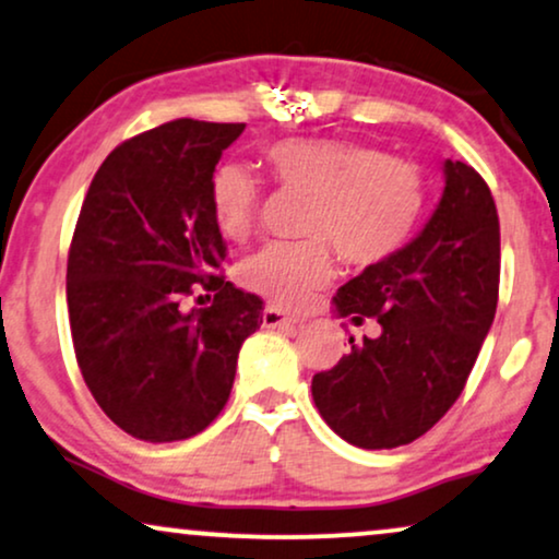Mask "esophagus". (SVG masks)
<instances>
[{"mask_svg":"<svg viewBox=\"0 0 559 559\" xmlns=\"http://www.w3.org/2000/svg\"><path fill=\"white\" fill-rule=\"evenodd\" d=\"M261 323L269 329H274V326H290V323H300V319L293 313H285L282 308L266 306L264 313H261Z\"/></svg>","mask_w":559,"mask_h":559,"instance_id":"obj_1","label":"esophagus"}]
</instances>
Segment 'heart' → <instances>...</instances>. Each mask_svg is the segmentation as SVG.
<instances>
[{
  "label": "heart",
  "instance_id": "heart-1",
  "mask_svg": "<svg viewBox=\"0 0 559 559\" xmlns=\"http://www.w3.org/2000/svg\"><path fill=\"white\" fill-rule=\"evenodd\" d=\"M264 163L274 181L308 191L302 243H269L251 253L238 277L269 302L295 308L334 274V253L355 266H373L404 248L425 210V178L415 163L349 140H285ZM259 186L240 165H223L212 181V212L230 240L253 230Z\"/></svg>",
  "mask_w": 559,
  "mask_h": 559
}]
</instances>
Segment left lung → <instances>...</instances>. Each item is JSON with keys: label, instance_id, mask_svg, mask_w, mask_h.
Wrapping results in <instances>:
<instances>
[{"label": "left lung", "instance_id": "obj_1", "mask_svg": "<svg viewBox=\"0 0 559 559\" xmlns=\"http://www.w3.org/2000/svg\"><path fill=\"white\" fill-rule=\"evenodd\" d=\"M443 197L417 238L342 285L336 316L376 319V340L313 376L316 409L357 448L425 436L464 391L490 332L500 287V223L490 186L472 165L443 163Z\"/></svg>", "mask_w": 559, "mask_h": 559}]
</instances>
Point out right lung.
Segmentation results:
<instances>
[{"mask_svg": "<svg viewBox=\"0 0 559 559\" xmlns=\"http://www.w3.org/2000/svg\"><path fill=\"white\" fill-rule=\"evenodd\" d=\"M243 129L176 119L136 134L82 202L67 259L74 355L106 417L147 443L197 436L223 412L240 344L261 326L259 295L215 274L225 240L212 176ZM199 286L216 300L183 312Z\"/></svg>", "mask_w": 559, "mask_h": 559, "instance_id": "add662e5", "label": "right lung"}]
</instances>
